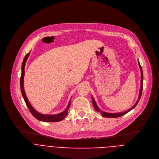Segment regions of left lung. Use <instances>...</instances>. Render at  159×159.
Returning <instances> with one entry per match:
<instances>
[{"label": "left lung", "mask_w": 159, "mask_h": 159, "mask_svg": "<svg viewBox=\"0 0 159 159\" xmlns=\"http://www.w3.org/2000/svg\"><path fill=\"white\" fill-rule=\"evenodd\" d=\"M139 66H140V71H141V86H140V94H139V99L137 100V102L135 103L134 105H133L129 109L127 110V111H125L124 112H118V113H109V112H104L102 111H101L99 107L98 106L96 101H94V98L92 96V101H93V106L94 107V109H96V111L98 112H99L101 115L104 117H106V118H118V117H120L121 116H123L124 115L126 114L127 112H128L129 111H130L131 110H132L133 109H134L135 107V106L137 105V104L139 103V100L140 99V98H141V96H142V89H143V70H142V66L139 61Z\"/></svg>", "instance_id": "left-lung-1"}]
</instances>
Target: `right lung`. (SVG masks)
<instances>
[{
    "label": "right lung",
    "mask_w": 159,
    "mask_h": 159,
    "mask_svg": "<svg viewBox=\"0 0 159 159\" xmlns=\"http://www.w3.org/2000/svg\"><path fill=\"white\" fill-rule=\"evenodd\" d=\"M30 53H28L25 57L23 61H22V68H21V76H20V90H21V93L22 95V97L24 98V100L30 110L33 116L37 120L41 121H44V122H58L60 121L63 120L65 116H66L68 111L70 107V101L69 102V104H68L66 108L64 111H63L61 113H58V114L57 115H42L41 113L37 112L31 105L26 95L25 94V91L24 89V76H25V64L26 62L28 60V58L30 56Z\"/></svg>",
    "instance_id": "add662e5"
}]
</instances>
